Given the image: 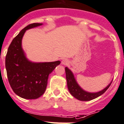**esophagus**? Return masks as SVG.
Listing matches in <instances>:
<instances>
[{
	"mask_svg": "<svg viewBox=\"0 0 124 124\" xmlns=\"http://www.w3.org/2000/svg\"><path fill=\"white\" fill-rule=\"evenodd\" d=\"M68 63H69V61H68L67 59H63L61 61V64H63V65H67Z\"/></svg>",
	"mask_w": 124,
	"mask_h": 124,
	"instance_id": "esophagus-1",
	"label": "esophagus"
}]
</instances>
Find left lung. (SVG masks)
Wrapping results in <instances>:
<instances>
[{"mask_svg": "<svg viewBox=\"0 0 124 124\" xmlns=\"http://www.w3.org/2000/svg\"><path fill=\"white\" fill-rule=\"evenodd\" d=\"M65 72H66V79L67 82V86L68 90L71 95L73 97L77 98V100L81 101H90L93 100L97 97H100V95L104 93L107 90L110 86L112 81L103 90L97 92H88L87 91L83 90L77 83L75 79L73 73L68 67H65Z\"/></svg>", "mask_w": 124, "mask_h": 124, "instance_id": "8db88e82", "label": "left lung"}]
</instances>
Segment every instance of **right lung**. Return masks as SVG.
Wrapping results in <instances>:
<instances>
[{"mask_svg": "<svg viewBox=\"0 0 124 124\" xmlns=\"http://www.w3.org/2000/svg\"><path fill=\"white\" fill-rule=\"evenodd\" d=\"M42 23L29 24L14 38L6 57L7 78L14 92L25 99H36L46 91L49 74L61 61L32 62L26 57L22 47V40L26 31Z\"/></svg>", "mask_w": 124, "mask_h": 124, "instance_id": "add662e5", "label": "right lung"}]
</instances>
